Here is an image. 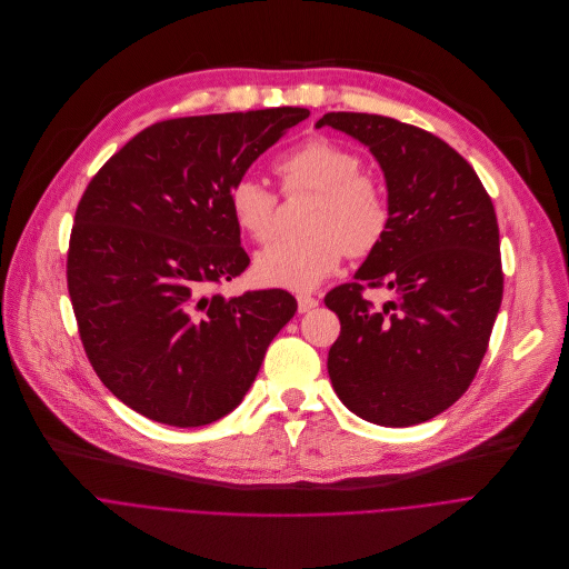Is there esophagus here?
<instances>
[{
    "label": "esophagus",
    "instance_id": "1",
    "mask_svg": "<svg viewBox=\"0 0 569 569\" xmlns=\"http://www.w3.org/2000/svg\"><path fill=\"white\" fill-rule=\"evenodd\" d=\"M313 307H318V300H316L313 296H305V293L298 296V311H300V313H307V311H311Z\"/></svg>",
    "mask_w": 569,
    "mask_h": 569
}]
</instances>
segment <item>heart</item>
I'll use <instances>...</instances> for the list:
<instances>
[{"instance_id": "heart-1", "label": "heart", "mask_w": 569, "mask_h": 569, "mask_svg": "<svg viewBox=\"0 0 569 569\" xmlns=\"http://www.w3.org/2000/svg\"><path fill=\"white\" fill-rule=\"evenodd\" d=\"M361 157L336 141L309 139L276 161L284 190L318 192L307 238H280L253 262L264 287L311 291L331 276L343 253H372L390 229V199L379 179L361 172ZM278 197L256 177H238L229 186V208L240 231L267 240L276 226Z\"/></svg>"}]
</instances>
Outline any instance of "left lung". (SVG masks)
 Masks as SVG:
<instances>
[{
    "instance_id": "8db88e82",
    "label": "left lung",
    "mask_w": 569,
    "mask_h": 569,
    "mask_svg": "<svg viewBox=\"0 0 569 569\" xmlns=\"http://www.w3.org/2000/svg\"><path fill=\"white\" fill-rule=\"evenodd\" d=\"M325 126L372 152L392 212L357 282L325 296L340 320L329 379L361 419L415 426L456 403L485 359L505 280L496 210L467 159L426 130L357 111H329ZM363 283L396 300L372 310Z\"/></svg>"
}]
</instances>
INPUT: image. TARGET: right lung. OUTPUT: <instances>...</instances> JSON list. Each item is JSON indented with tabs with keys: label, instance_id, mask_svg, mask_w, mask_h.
<instances>
[{
	"label": "right lung",
	"instance_id": "right-lung-1",
	"mask_svg": "<svg viewBox=\"0 0 569 569\" xmlns=\"http://www.w3.org/2000/svg\"><path fill=\"white\" fill-rule=\"evenodd\" d=\"M307 117L276 107L161 121L87 186L69 296L96 375L139 415L197 428L233 412L293 318L296 298L282 289L208 291L249 267L229 186Z\"/></svg>",
	"mask_w": 569,
	"mask_h": 569
}]
</instances>
